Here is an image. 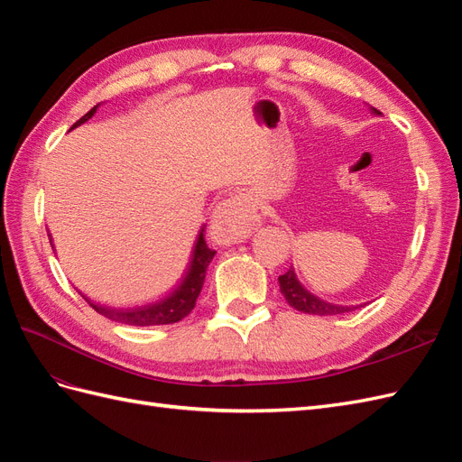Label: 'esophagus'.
I'll list each match as a JSON object with an SVG mask.
<instances>
[{"label":"esophagus","instance_id":"34e87169","mask_svg":"<svg viewBox=\"0 0 462 462\" xmlns=\"http://www.w3.org/2000/svg\"><path fill=\"white\" fill-rule=\"evenodd\" d=\"M256 221V197L253 192H239L214 208L209 235L217 245L241 243L253 233Z\"/></svg>","mask_w":462,"mask_h":462}]
</instances>
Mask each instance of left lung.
I'll use <instances>...</instances> for the list:
<instances>
[{
  "label": "left lung",
  "mask_w": 462,
  "mask_h": 462,
  "mask_svg": "<svg viewBox=\"0 0 462 462\" xmlns=\"http://www.w3.org/2000/svg\"><path fill=\"white\" fill-rule=\"evenodd\" d=\"M372 114L374 116H380V111H377L375 107H372ZM279 289H282L285 300L289 302V306H292V309L299 310V312H304V314H314V316H335V314H343V312H351V310H356L358 306L362 304H356V306H343V304H333V302H328L324 299L316 297L314 292H310L309 289H306L299 279H297V273L295 270L291 268L283 273L279 275Z\"/></svg>",
  "instance_id": "8db88e82"
}]
</instances>
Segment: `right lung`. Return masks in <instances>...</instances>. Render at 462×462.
<instances>
[{
    "instance_id": "right-lung-1",
    "label": "right lung",
    "mask_w": 462,
    "mask_h": 462,
    "mask_svg": "<svg viewBox=\"0 0 462 462\" xmlns=\"http://www.w3.org/2000/svg\"><path fill=\"white\" fill-rule=\"evenodd\" d=\"M100 107V104L94 106L87 116H82L71 129L79 127V125L87 123L94 114L96 109ZM50 243H51V235H50ZM53 248V245H51ZM216 254V250L208 248L206 241H204V227L200 229L199 236H197V243H194L192 248V256H190V263L189 268L180 279V283L170 292V295H165L160 300H153L143 306H129V309H117V306H106L100 302H94L90 300L87 295H82L92 309L102 314L109 319L119 321V324H127V326H167V324H175V321L183 319L185 316L190 314V310L194 309V304H197V299L202 291L204 285V277H206V270L209 262H212Z\"/></svg>"
}]
</instances>
